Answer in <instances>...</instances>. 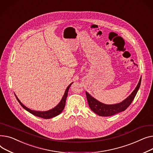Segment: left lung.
I'll return each mask as SVG.
<instances>
[{
	"label": "left lung",
	"instance_id": "obj_1",
	"mask_svg": "<svg viewBox=\"0 0 153 153\" xmlns=\"http://www.w3.org/2000/svg\"><path fill=\"white\" fill-rule=\"evenodd\" d=\"M141 82V77L140 79L139 82L134 89L131 94L127 97L122 102L115 104H105L96 100L95 98L91 96L88 92L86 91L87 101L90 109L96 114L102 117H108L115 115L120 112L124 111L127 109L128 106L131 104L135 97L138 89L140 88Z\"/></svg>",
	"mask_w": 153,
	"mask_h": 153
}]
</instances>
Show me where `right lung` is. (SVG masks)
Wrapping results in <instances>:
<instances>
[{
    "instance_id": "obj_1",
    "label": "right lung",
    "mask_w": 153,
    "mask_h": 153,
    "mask_svg": "<svg viewBox=\"0 0 153 153\" xmlns=\"http://www.w3.org/2000/svg\"><path fill=\"white\" fill-rule=\"evenodd\" d=\"M73 83H70L68 87L67 88V89H65V93L64 94V96H63L62 100L60 101V102L59 103V104L57 105H56L54 108H53L49 111H33V110H31L30 109L28 108V107H26L25 105H24L19 100V98H18L16 97V96H16V98L17 101H19V102L20 104V105L23 107V108L27 111L28 112H29L30 113L32 114L33 115H35V116H37V117H41V118H42V119H51V118H52V117H54L58 115L59 114H60L62 111L64 110V107H65V102H66V99H67V97L68 96V89L71 86V85Z\"/></svg>"
}]
</instances>
